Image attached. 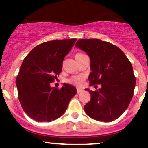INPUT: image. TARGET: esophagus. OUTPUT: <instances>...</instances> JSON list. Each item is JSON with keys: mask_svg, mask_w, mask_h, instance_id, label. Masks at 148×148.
Wrapping results in <instances>:
<instances>
[{"mask_svg": "<svg viewBox=\"0 0 148 148\" xmlns=\"http://www.w3.org/2000/svg\"><path fill=\"white\" fill-rule=\"evenodd\" d=\"M77 93H80V92H83V90L81 88H77Z\"/></svg>", "mask_w": 148, "mask_h": 148, "instance_id": "34e87169", "label": "esophagus"}]
</instances>
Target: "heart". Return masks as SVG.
<instances>
[{"mask_svg": "<svg viewBox=\"0 0 148 148\" xmlns=\"http://www.w3.org/2000/svg\"><path fill=\"white\" fill-rule=\"evenodd\" d=\"M83 54L82 53H78V54L76 55V58L77 57H79L82 56ZM84 76L82 75H78V76H74V77H72L69 80V82L71 83V84H74V85L77 86H81L83 85V83L84 82Z\"/></svg>", "mask_w": 148, "mask_h": 148, "instance_id": "obj_1", "label": "heart"}]
</instances>
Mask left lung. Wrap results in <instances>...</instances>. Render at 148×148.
I'll return each mask as SVG.
<instances>
[{"label":"left lung","instance_id":"1","mask_svg":"<svg viewBox=\"0 0 148 148\" xmlns=\"http://www.w3.org/2000/svg\"><path fill=\"white\" fill-rule=\"evenodd\" d=\"M88 55L90 86L101 84L92 91L90 100L84 107L92 119L110 122L118 119L129 105L136 86L132 65L123 51L116 45L100 39H80L76 43Z\"/></svg>","mask_w":148,"mask_h":148}]
</instances>
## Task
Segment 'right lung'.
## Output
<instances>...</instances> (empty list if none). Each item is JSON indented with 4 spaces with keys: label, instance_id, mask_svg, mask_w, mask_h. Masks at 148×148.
<instances>
[{
    "label": "right lung",
    "instance_id": "right-lung-1",
    "mask_svg": "<svg viewBox=\"0 0 148 148\" xmlns=\"http://www.w3.org/2000/svg\"><path fill=\"white\" fill-rule=\"evenodd\" d=\"M76 38L54 40L38 45L22 62L16 79L19 103L25 113L38 122L51 121L65 112L77 89L67 84L50 87L59 76L63 60Z\"/></svg>",
    "mask_w": 148,
    "mask_h": 148
}]
</instances>
